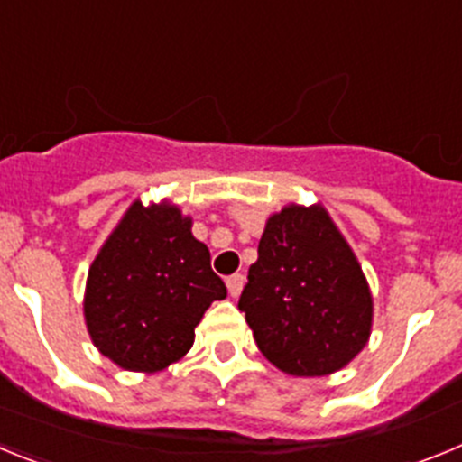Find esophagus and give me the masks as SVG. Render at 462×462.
<instances>
[{
    "label": "esophagus",
    "instance_id": "34e87169",
    "mask_svg": "<svg viewBox=\"0 0 462 462\" xmlns=\"http://www.w3.org/2000/svg\"><path fill=\"white\" fill-rule=\"evenodd\" d=\"M226 287H228V293H231V296H238L245 287V275L236 273V275L226 277Z\"/></svg>",
    "mask_w": 462,
    "mask_h": 462
}]
</instances>
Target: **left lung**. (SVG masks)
<instances>
[{
	"instance_id": "8db88e82",
	"label": "left lung",
	"mask_w": 462,
	"mask_h": 462,
	"mask_svg": "<svg viewBox=\"0 0 462 462\" xmlns=\"http://www.w3.org/2000/svg\"><path fill=\"white\" fill-rule=\"evenodd\" d=\"M238 308L261 354L296 377L340 370L373 324L368 282L324 208L289 206L268 219Z\"/></svg>"
}]
</instances>
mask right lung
<instances>
[{
	"mask_svg": "<svg viewBox=\"0 0 462 462\" xmlns=\"http://www.w3.org/2000/svg\"><path fill=\"white\" fill-rule=\"evenodd\" d=\"M224 296L191 219L136 201L89 268L85 321L94 346L120 368L157 373L189 352L196 324Z\"/></svg>",
	"mask_w": 462,
	"mask_h": 462,
	"instance_id": "add662e5",
	"label": "right lung"
}]
</instances>
